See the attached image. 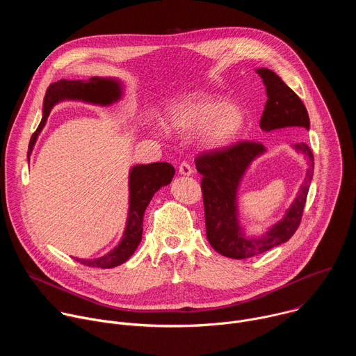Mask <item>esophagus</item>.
I'll return each mask as SVG.
<instances>
[{
  "label": "esophagus",
  "instance_id": "obj_1",
  "mask_svg": "<svg viewBox=\"0 0 356 356\" xmlns=\"http://www.w3.org/2000/svg\"><path fill=\"white\" fill-rule=\"evenodd\" d=\"M179 173L180 175H183V176H190L191 173H193V169H191V166L188 165V162H181L180 165H179Z\"/></svg>",
  "mask_w": 356,
  "mask_h": 356
}]
</instances>
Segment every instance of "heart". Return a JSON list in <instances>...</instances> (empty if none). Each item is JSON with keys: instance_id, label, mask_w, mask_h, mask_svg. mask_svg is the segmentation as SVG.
<instances>
[{"instance_id": "1", "label": "heart", "mask_w": 356, "mask_h": 356, "mask_svg": "<svg viewBox=\"0 0 356 356\" xmlns=\"http://www.w3.org/2000/svg\"><path fill=\"white\" fill-rule=\"evenodd\" d=\"M246 122L245 111L234 103L207 92H193L168 113L169 128L177 132H193L200 128V138L209 147H224L238 139Z\"/></svg>"}]
</instances>
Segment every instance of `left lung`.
Returning a JSON list of instances; mask_svg holds the SVG:
<instances>
[{"label": "left lung", "mask_w": 356, "mask_h": 356, "mask_svg": "<svg viewBox=\"0 0 356 356\" xmlns=\"http://www.w3.org/2000/svg\"><path fill=\"white\" fill-rule=\"evenodd\" d=\"M266 86L268 101L261 118V128L266 132L280 128L304 131L310 128L306 107L300 97L272 70L258 69ZM309 161V169L300 191L284 218L262 238H246L236 218V190L250 162L262 155L265 146L259 142L241 140L227 147L202 152L195 156V168L202 176L201 191L204 202L207 239L222 257L246 259L289 241L297 231L307 193L314 175V156L307 143L294 145Z\"/></svg>", "instance_id": "obj_1"}]
</instances>
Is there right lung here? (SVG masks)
Instances as JSON below:
<instances>
[{
    "label": "right lung",
    "mask_w": 356,
    "mask_h": 356,
    "mask_svg": "<svg viewBox=\"0 0 356 356\" xmlns=\"http://www.w3.org/2000/svg\"><path fill=\"white\" fill-rule=\"evenodd\" d=\"M121 97V84L114 79L91 77L87 81L81 80H59L52 83L44 94L43 99V117L33 132L28 146V159L36 138L54 108L62 99H83L86 103L108 106ZM175 176V168L168 162H158L150 165H139L132 168L129 173V213L127 220V228L124 236L117 248H114L106 257L86 261L76 259L77 262L90 266L110 269L127 262L142 239V222L143 214L154 194L172 181Z\"/></svg>",
    "instance_id": "right-lung-1"
}]
</instances>
